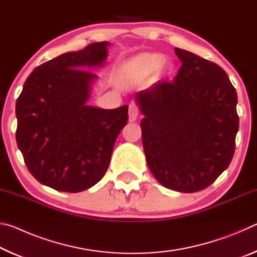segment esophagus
Returning a JSON list of instances; mask_svg holds the SVG:
<instances>
[{"mask_svg":"<svg viewBox=\"0 0 257 257\" xmlns=\"http://www.w3.org/2000/svg\"><path fill=\"white\" fill-rule=\"evenodd\" d=\"M138 105L135 102L130 103L129 105V121L130 122H134V121L137 120V116H138Z\"/></svg>","mask_w":257,"mask_h":257,"instance_id":"1","label":"esophagus"}]
</instances>
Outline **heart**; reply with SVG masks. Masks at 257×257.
I'll use <instances>...</instances> for the list:
<instances>
[{"label": "heart", "mask_w": 257, "mask_h": 257, "mask_svg": "<svg viewBox=\"0 0 257 257\" xmlns=\"http://www.w3.org/2000/svg\"><path fill=\"white\" fill-rule=\"evenodd\" d=\"M164 59L159 54H141L128 61L122 69V79L136 81L151 75L163 66Z\"/></svg>", "instance_id": "b5f03b06"}]
</instances>
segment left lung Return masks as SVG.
I'll list each match as a JSON object with an SVG mask.
<instances>
[{
    "mask_svg": "<svg viewBox=\"0 0 257 257\" xmlns=\"http://www.w3.org/2000/svg\"><path fill=\"white\" fill-rule=\"evenodd\" d=\"M172 80L136 94L147 165L161 185L181 193L210 186L229 167L239 128L237 93L222 68L175 49Z\"/></svg>",
    "mask_w": 257,
    "mask_h": 257,
    "instance_id": "8db88e82",
    "label": "left lung"
}]
</instances>
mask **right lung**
Listing matches in <instances>:
<instances>
[{"mask_svg": "<svg viewBox=\"0 0 257 257\" xmlns=\"http://www.w3.org/2000/svg\"><path fill=\"white\" fill-rule=\"evenodd\" d=\"M110 43L68 52L38 66L16 104L17 144L29 172L51 188L78 193L102 179L115 139L128 121V105H87Z\"/></svg>", "mask_w": 257, "mask_h": 257, "instance_id": "add662e5", "label": "right lung"}]
</instances>
